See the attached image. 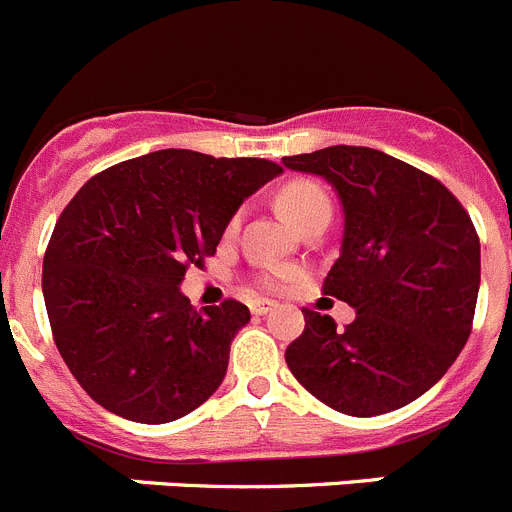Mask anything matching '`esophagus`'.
<instances>
[{
  "label": "esophagus",
  "instance_id": "esophagus-1",
  "mask_svg": "<svg viewBox=\"0 0 512 512\" xmlns=\"http://www.w3.org/2000/svg\"><path fill=\"white\" fill-rule=\"evenodd\" d=\"M275 308H278V303H272V300H252L250 303L252 315H267V313H272Z\"/></svg>",
  "mask_w": 512,
  "mask_h": 512
}]
</instances>
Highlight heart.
Segmentation results:
<instances>
[{
    "label": "heart",
    "instance_id": "obj_1",
    "mask_svg": "<svg viewBox=\"0 0 512 512\" xmlns=\"http://www.w3.org/2000/svg\"><path fill=\"white\" fill-rule=\"evenodd\" d=\"M278 204L285 212V217H288L298 229L303 227L310 217H315V214H331V199H328L326 191L315 184V181L300 179L285 184L283 191H280ZM237 222H240V219L234 217L229 229L237 227ZM280 278H285V272H270V275L262 278V283H265L267 288H275V285L280 283Z\"/></svg>",
    "mask_w": 512,
    "mask_h": 512
}]
</instances>
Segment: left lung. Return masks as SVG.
Here are the masks:
<instances>
[{"mask_svg": "<svg viewBox=\"0 0 512 512\" xmlns=\"http://www.w3.org/2000/svg\"><path fill=\"white\" fill-rule=\"evenodd\" d=\"M283 164L323 176L343 207L341 257L323 293L356 310L336 331L305 308L285 351L295 379L351 417L407 407L465 348L480 290V240L470 214L434 176L366 146H328Z\"/></svg>", "mask_w": 512, "mask_h": 512, "instance_id": "1", "label": "left lung"}]
</instances>
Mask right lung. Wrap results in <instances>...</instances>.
Wrapping results in <instances>:
<instances>
[{"mask_svg":"<svg viewBox=\"0 0 512 512\" xmlns=\"http://www.w3.org/2000/svg\"><path fill=\"white\" fill-rule=\"evenodd\" d=\"M278 174L265 159L164 148L100 171L62 209L42 295L62 361L100 407L166 424L219 389L250 310L237 300L194 310L179 285Z\"/></svg>","mask_w":512,"mask_h":512,"instance_id":"add662e5","label":"right lung"}]
</instances>
